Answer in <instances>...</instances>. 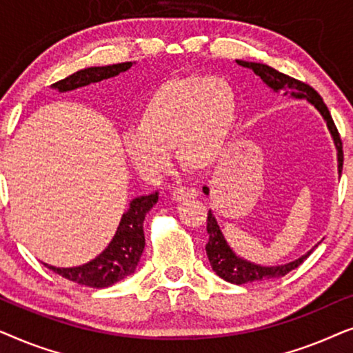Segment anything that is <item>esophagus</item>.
<instances>
[{"mask_svg": "<svg viewBox=\"0 0 353 353\" xmlns=\"http://www.w3.org/2000/svg\"><path fill=\"white\" fill-rule=\"evenodd\" d=\"M197 192L196 188L192 186H176L172 190V199L173 201H185V199H194L197 197Z\"/></svg>", "mask_w": 353, "mask_h": 353, "instance_id": "1", "label": "esophagus"}]
</instances>
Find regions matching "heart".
Instances as JSON below:
<instances>
[{
    "instance_id": "1",
    "label": "heart",
    "mask_w": 353,
    "mask_h": 353,
    "mask_svg": "<svg viewBox=\"0 0 353 353\" xmlns=\"http://www.w3.org/2000/svg\"><path fill=\"white\" fill-rule=\"evenodd\" d=\"M236 114L234 91L220 77H176L152 91L137 128L123 134L130 162L156 178L172 165L170 151L191 170H204L221 151Z\"/></svg>"
}]
</instances>
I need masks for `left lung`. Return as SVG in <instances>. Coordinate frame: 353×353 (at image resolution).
I'll return each instance as SVG.
<instances>
[{
    "mask_svg": "<svg viewBox=\"0 0 353 353\" xmlns=\"http://www.w3.org/2000/svg\"><path fill=\"white\" fill-rule=\"evenodd\" d=\"M239 65L248 67V69L254 70L255 75H259L265 85L270 90H273L274 93H283V96H291L296 99H305L307 103H310L318 112L321 114V117L325 119L326 127L330 130L332 141L337 149V173H342V162H344V154H342V141L332 117L327 110L326 104L323 103L321 96L316 93L312 86L307 83H302L292 77L284 75L281 72H278L273 67L267 64H260V62H248V61H236ZM204 194H209V188H202ZM207 233H209V241L205 244V252L209 257L210 267L214 272L219 274L220 278H223L225 281L233 283V284H248V283H259L265 281V279H274L281 278L284 274H288L291 270L297 268L308 255L313 252V249L318 248V244L312 250H308L307 254H303L302 257H299L294 262L276 265V267H263V265H257L254 262H249L239 255L234 254V250L230 248V244L226 243L223 233H221L219 223L214 212L209 210L207 214Z\"/></svg>",
    "mask_w": 353,
    "mask_h": 353,
    "instance_id": "8db88e82",
    "label": "left lung"
}]
</instances>
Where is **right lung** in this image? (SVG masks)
Masks as SVG:
<instances>
[{
    "mask_svg": "<svg viewBox=\"0 0 353 353\" xmlns=\"http://www.w3.org/2000/svg\"><path fill=\"white\" fill-rule=\"evenodd\" d=\"M134 62H122V64L103 65V67H88V69L79 70L64 80L56 81L51 86L59 93L72 91L86 86L96 81L108 80L122 72H127ZM159 201V192H152L148 196H139L130 202V209L125 212L120 219L112 241L108 248L101 252L98 257L91 262L80 265V267L59 268L46 265L52 272L61 274L62 278L74 281L81 286L88 288H109L120 279L130 276L137 270L139 259L144 250V231L143 221L144 216L152 205Z\"/></svg>",
    "mask_w": 353,
    "mask_h": 353,
    "instance_id": "1",
    "label": "right lung"
}]
</instances>
